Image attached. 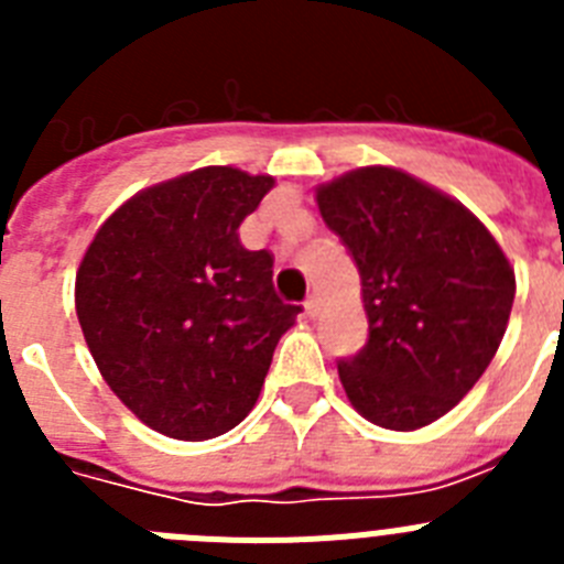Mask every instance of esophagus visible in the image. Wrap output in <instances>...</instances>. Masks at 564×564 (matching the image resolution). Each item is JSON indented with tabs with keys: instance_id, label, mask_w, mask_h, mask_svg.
Instances as JSON below:
<instances>
[{
	"instance_id": "obj_1",
	"label": "esophagus",
	"mask_w": 564,
	"mask_h": 564,
	"mask_svg": "<svg viewBox=\"0 0 564 564\" xmlns=\"http://www.w3.org/2000/svg\"><path fill=\"white\" fill-rule=\"evenodd\" d=\"M318 311H322V299L316 296V293H311V296L305 299V313L307 316H318Z\"/></svg>"
}]
</instances>
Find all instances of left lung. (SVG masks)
I'll list each match as a JSON object with an SVG mask.
<instances>
[{
    "mask_svg": "<svg viewBox=\"0 0 564 564\" xmlns=\"http://www.w3.org/2000/svg\"><path fill=\"white\" fill-rule=\"evenodd\" d=\"M316 203L356 262L370 322L367 344L338 361L344 392L383 430L430 426L495 358L514 268L463 203L401 169L341 174Z\"/></svg>",
    "mask_w": 564,
    "mask_h": 564,
    "instance_id": "8db88e82",
    "label": "left lung"
}]
</instances>
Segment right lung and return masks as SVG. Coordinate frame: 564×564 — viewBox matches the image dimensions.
I'll use <instances>...</instances> for the list:
<instances>
[{
  "label": "right lung",
  "instance_id": "1",
  "mask_svg": "<svg viewBox=\"0 0 564 564\" xmlns=\"http://www.w3.org/2000/svg\"><path fill=\"white\" fill-rule=\"evenodd\" d=\"M273 177L206 166L129 197L76 273V313L109 390L177 441L234 430L257 403L299 305L273 257L239 242Z\"/></svg>",
  "mask_w": 564,
  "mask_h": 564
}]
</instances>
